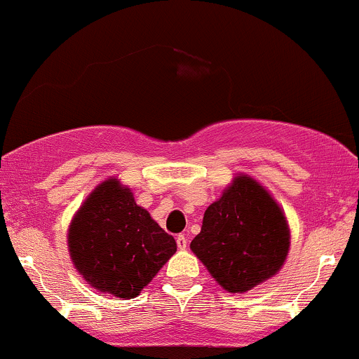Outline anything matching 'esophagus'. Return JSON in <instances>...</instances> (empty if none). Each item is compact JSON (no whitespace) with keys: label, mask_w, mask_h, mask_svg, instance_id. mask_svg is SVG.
Listing matches in <instances>:
<instances>
[{"label":"esophagus","mask_w":359,"mask_h":359,"mask_svg":"<svg viewBox=\"0 0 359 359\" xmlns=\"http://www.w3.org/2000/svg\"><path fill=\"white\" fill-rule=\"evenodd\" d=\"M176 245H178L180 250H184L188 246V240L184 234H178V238H176Z\"/></svg>","instance_id":"1"}]
</instances>
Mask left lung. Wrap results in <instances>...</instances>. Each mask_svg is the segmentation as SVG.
I'll list each match as a JSON object with an SVG mask.
<instances>
[{"label": "left lung", "instance_id": "left-lung-1", "mask_svg": "<svg viewBox=\"0 0 359 359\" xmlns=\"http://www.w3.org/2000/svg\"><path fill=\"white\" fill-rule=\"evenodd\" d=\"M190 248L226 291L245 292L283 267L289 227L276 200L255 180L238 176L205 210Z\"/></svg>", "mask_w": 359, "mask_h": 359}]
</instances>
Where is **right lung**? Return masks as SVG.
Returning a JSON list of instances; mask_svg holds the SVG:
<instances>
[{"label": "right lung", "mask_w": 359, "mask_h": 359, "mask_svg": "<svg viewBox=\"0 0 359 359\" xmlns=\"http://www.w3.org/2000/svg\"><path fill=\"white\" fill-rule=\"evenodd\" d=\"M68 246L76 271L92 287L126 299L147 286L176 252L175 238L116 180L99 184L76 212Z\"/></svg>", "instance_id": "right-lung-1"}]
</instances>
